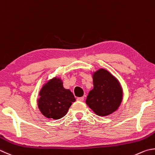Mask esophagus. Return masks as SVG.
Instances as JSON below:
<instances>
[{"mask_svg":"<svg viewBox=\"0 0 155 155\" xmlns=\"http://www.w3.org/2000/svg\"><path fill=\"white\" fill-rule=\"evenodd\" d=\"M77 100H78V101L82 102V101H84V97H78V98H77Z\"/></svg>","mask_w":155,"mask_h":155,"instance_id":"obj_1","label":"esophagus"}]
</instances>
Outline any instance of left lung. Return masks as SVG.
Here are the masks:
<instances>
[{
    "label": "left lung",
    "mask_w": 155,
    "mask_h": 155,
    "mask_svg": "<svg viewBox=\"0 0 155 155\" xmlns=\"http://www.w3.org/2000/svg\"><path fill=\"white\" fill-rule=\"evenodd\" d=\"M92 78L94 87L89 92L86 103L97 115H109L118 109L123 100L121 84L103 68L93 72Z\"/></svg>",
    "instance_id": "1"
}]
</instances>
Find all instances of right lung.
I'll return each mask as SVG.
<instances>
[{"instance_id": "add662e5", "label": "right lung", "mask_w": 155, "mask_h": 155, "mask_svg": "<svg viewBox=\"0 0 155 155\" xmlns=\"http://www.w3.org/2000/svg\"><path fill=\"white\" fill-rule=\"evenodd\" d=\"M38 107L42 115L48 119H59L68 113L75 96L65 89L61 78L54 77L44 84L39 92Z\"/></svg>"}]
</instances>
